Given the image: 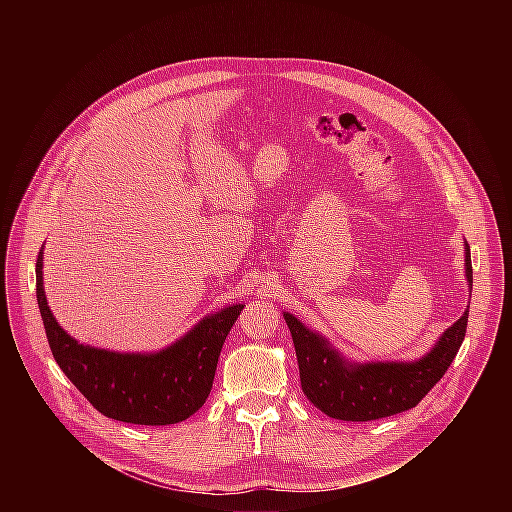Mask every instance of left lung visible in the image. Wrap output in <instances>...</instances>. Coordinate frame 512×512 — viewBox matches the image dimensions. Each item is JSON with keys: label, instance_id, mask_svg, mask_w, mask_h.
<instances>
[{"label": "left lung", "instance_id": "8db88e82", "mask_svg": "<svg viewBox=\"0 0 512 512\" xmlns=\"http://www.w3.org/2000/svg\"><path fill=\"white\" fill-rule=\"evenodd\" d=\"M464 269L472 291V259L464 241ZM468 308L417 360L356 362L344 356L324 334L283 312L294 338L304 395L328 417L371 421L415 407L440 381L456 358L468 326Z\"/></svg>", "mask_w": 512, "mask_h": 512}]
</instances>
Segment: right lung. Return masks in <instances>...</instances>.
Instances as JSON below:
<instances>
[{"mask_svg": "<svg viewBox=\"0 0 512 512\" xmlns=\"http://www.w3.org/2000/svg\"><path fill=\"white\" fill-rule=\"evenodd\" d=\"M44 247L36 263V298L54 360L105 417L135 425H170L196 413L210 395L221 348L243 304L204 316L184 336L154 352H117L83 344L54 318L44 291Z\"/></svg>", "mask_w": 512, "mask_h": 512, "instance_id": "add662e5", "label": "right lung"}]
</instances>
